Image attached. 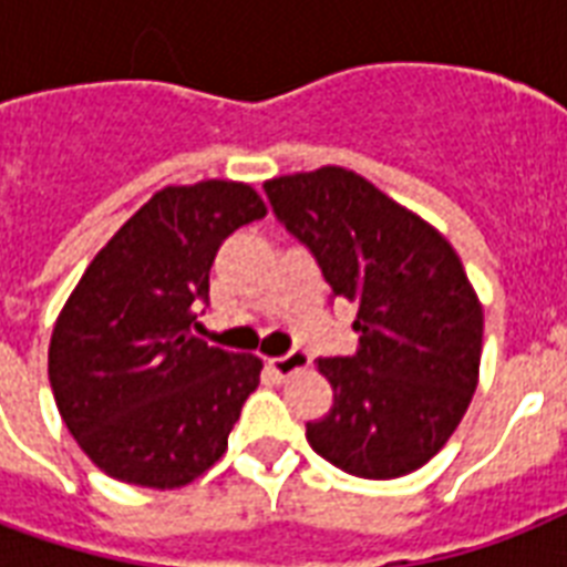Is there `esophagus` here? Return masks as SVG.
Returning a JSON list of instances; mask_svg holds the SVG:
<instances>
[{
  "label": "esophagus",
  "mask_w": 567,
  "mask_h": 567,
  "mask_svg": "<svg viewBox=\"0 0 567 567\" xmlns=\"http://www.w3.org/2000/svg\"><path fill=\"white\" fill-rule=\"evenodd\" d=\"M270 371L276 373V377H291V373L297 371H306L311 364V355L306 353V350H288L285 355H276V359H270Z\"/></svg>",
  "instance_id": "esophagus-1"
}]
</instances>
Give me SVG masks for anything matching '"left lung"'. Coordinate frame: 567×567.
<instances>
[{
    "label": "left lung",
    "instance_id": "8db88e82",
    "mask_svg": "<svg viewBox=\"0 0 567 567\" xmlns=\"http://www.w3.org/2000/svg\"><path fill=\"white\" fill-rule=\"evenodd\" d=\"M265 194L332 300L359 306V350L318 359L336 403L306 423V439L344 474H412L447 444L476 391L483 309L465 267L430 223L341 167L279 176Z\"/></svg>",
    "mask_w": 567,
    "mask_h": 567
}]
</instances>
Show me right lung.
Returning <instances> with one entry per match:
<instances>
[{"instance_id":"right-lung-1","label":"right lung","mask_w":567,"mask_h":567,"mask_svg":"<svg viewBox=\"0 0 567 567\" xmlns=\"http://www.w3.org/2000/svg\"><path fill=\"white\" fill-rule=\"evenodd\" d=\"M267 214L240 182L164 188L100 249L49 344V382L79 447L114 480L179 488L223 456L261 359L194 336L231 231Z\"/></svg>"}]
</instances>
